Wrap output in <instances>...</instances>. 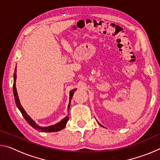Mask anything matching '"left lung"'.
Returning <instances> with one entry per match:
<instances>
[{
  "instance_id": "1",
  "label": "left lung",
  "mask_w": 160,
  "mask_h": 160,
  "mask_svg": "<svg viewBox=\"0 0 160 160\" xmlns=\"http://www.w3.org/2000/svg\"><path fill=\"white\" fill-rule=\"evenodd\" d=\"M97 123H98L99 124V125H100V126H102V127H104V126H102V125H101V124H100V123H99L98 122V121H97Z\"/></svg>"
}]
</instances>
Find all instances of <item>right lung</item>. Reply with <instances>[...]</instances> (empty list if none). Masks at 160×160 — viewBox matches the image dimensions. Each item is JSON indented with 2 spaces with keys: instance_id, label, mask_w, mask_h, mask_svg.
Listing matches in <instances>:
<instances>
[{
  "instance_id": "obj_1",
  "label": "right lung",
  "mask_w": 160,
  "mask_h": 160,
  "mask_svg": "<svg viewBox=\"0 0 160 160\" xmlns=\"http://www.w3.org/2000/svg\"><path fill=\"white\" fill-rule=\"evenodd\" d=\"M16 70H17V69H16V68H15L14 75H13V77H14V79H13V94H14V97H15V104H16V105H17V107L19 109V110L20 111V112L22 113V114L23 117L25 118V120L28 121V123L32 127H33L34 129H36L37 131H39V132H57V131H61V130H62V129H63L65 127H66V123H67L68 121V119H69V117L68 116H66V118H64L63 120H61L60 122L54 124V125L47 126V127H42V126L38 125V124H37L34 121L32 120L30 116L28 115V113H26L25 109H23V107L21 106L20 100H19L18 96L17 89H16V87H15L16 78H17V75H16ZM76 90H77V89H73V90H72L70 92V102H69V104H68V110H69V108H70V101H71L72 95H73V94H74V92Z\"/></svg>"
}]
</instances>
